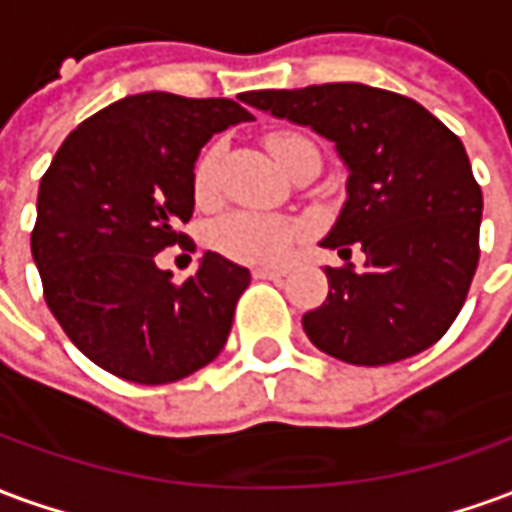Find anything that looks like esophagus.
I'll return each mask as SVG.
<instances>
[{"label":"esophagus","mask_w":512,"mask_h":512,"mask_svg":"<svg viewBox=\"0 0 512 512\" xmlns=\"http://www.w3.org/2000/svg\"><path fill=\"white\" fill-rule=\"evenodd\" d=\"M252 274H255V279H282V277H288V268H285V266H279V268H255Z\"/></svg>","instance_id":"1"}]
</instances>
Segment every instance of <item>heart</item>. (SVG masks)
Listing matches in <instances>:
<instances>
[{
	"label": "heart",
	"instance_id": "heart-1",
	"mask_svg": "<svg viewBox=\"0 0 512 512\" xmlns=\"http://www.w3.org/2000/svg\"><path fill=\"white\" fill-rule=\"evenodd\" d=\"M271 156L279 167L293 156V150L307 145V139L290 131H279L266 139ZM219 169H222V145L211 142L194 161L191 189L200 205H213L219 197ZM299 227L288 216L260 211H227L211 227V244L216 252L233 257L238 263H274L285 255L290 241L296 238Z\"/></svg>",
	"mask_w": 512,
	"mask_h": 512
}]
</instances>
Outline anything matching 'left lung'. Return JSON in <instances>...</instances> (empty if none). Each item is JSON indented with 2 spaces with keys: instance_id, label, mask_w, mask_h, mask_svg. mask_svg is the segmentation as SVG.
<instances>
[{
  "instance_id": "left-lung-1",
  "label": "left lung",
  "mask_w": 512,
  "mask_h": 512,
  "mask_svg": "<svg viewBox=\"0 0 512 512\" xmlns=\"http://www.w3.org/2000/svg\"><path fill=\"white\" fill-rule=\"evenodd\" d=\"M244 101L332 139L348 200L321 246L365 268H326L329 296L301 323L315 348L348 365H392L441 340L477 260L483 191L466 147L406 95L356 82L255 90Z\"/></svg>"
}]
</instances>
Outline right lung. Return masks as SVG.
I'll return each instance as SVG.
<instances>
[{
	"instance_id": "1",
	"label": "right lung",
	"mask_w": 512,
	"mask_h": 512,
	"mask_svg": "<svg viewBox=\"0 0 512 512\" xmlns=\"http://www.w3.org/2000/svg\"><path fill=\"white\" fill-rule=\"evenodd\" d=\"M246 120L230 98L128 95L71 131L40 178L32 257L43 296L106 373L172 384L227 343L249 271L205 252L178 285L156 255L194 246L180 233L194 211V161L213 134Z\"/></svg>"
}]
</instances>
